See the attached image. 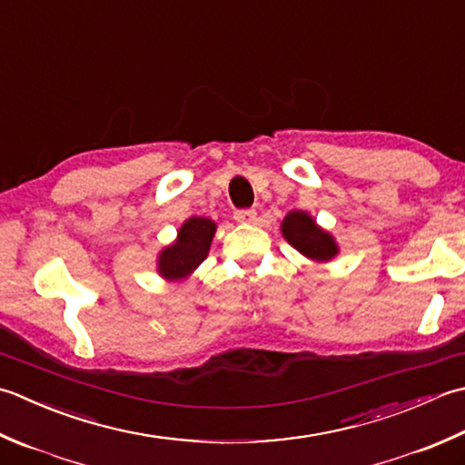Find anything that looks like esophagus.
Returning a JSON list of instances; mask_svg holds the SVG:
<instances>
[{
    "label": "esophagus",
    "instance_id": "esophagus-1",
    "mask_svg": "<svg viewBox=\"0 0 465 465\" xmlns=\"http://www.w3.org/2000/svg\"><path fill=\"white\" fill-rule=\"evenodd\" d=\"M233 217H235V222H240V223H252L253 220H256V212H253V209H238V212L233 213Z\"/></svg>",
    "mask_w": 465,
    "mask_h": 465
}]
</instances>
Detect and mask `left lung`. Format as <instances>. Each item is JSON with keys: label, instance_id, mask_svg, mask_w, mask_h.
Segmentation results:
<instances>
[{"label": "left lung", "instance_id": "8db88e82", "mask_svg": "<svg viewBox=\"0 0 465 465\" xmlns=\"http://www.w3.org/2000/svg\"><path fill=\"white\" fill-rule=\"evenodd\" d=\"M282 235L294 250L314 262H329L339 253L332 235L316 225L306 212H290L282 222Z\"/></svg>", "mask_w": 465, "mask_h": 465}]
</instances>
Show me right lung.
Segmentation results:
<instances>
[{
    "mask_svg": "<svg viewBox=\"0 0 465 465\" xmlns=\"http://www.w3.org/2000/svg\"><path fill=\"white\" fill-rule=\"evenodd\" d=\"M215 230L217 225L207 217H189L179 227L177 240L159 253V274L165 280L187 278L207 258Z\"/></svg>",
    "mask_w": 465,
    "mask_h": 465,
    "instance_id": "right-lung-1",
    "label": "right lung"
}]
</instances>
